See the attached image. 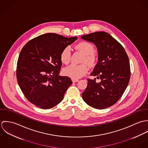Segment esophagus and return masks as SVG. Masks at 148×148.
<instances>
[{
  "label": "esophagus",
  "instance_id": "34e87169",
  "mask_svg": "<svg viewBox=\"0 0 148 148\" xmlns=\"http://www.w3.org/2000/svg\"><path fill=\"white\" fill-rule=\"evenodd\" d=\"M72 81L73 83H76V82H79V80L78 79H72Z\"/></svg>",
  "mask_w": 148,
  "mask_h": 148
}]
</instances>
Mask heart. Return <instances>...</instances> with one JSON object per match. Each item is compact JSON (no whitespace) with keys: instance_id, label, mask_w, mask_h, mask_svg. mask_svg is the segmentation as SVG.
<instances>
[{"instance_id":"b5f03b06","label":"heart","mask_w":148,"mask_h":148,"mask_svg":"<svg viewBox=\"0 0 148 148\" xmlns=\"http://www.w3.org/2000/svg\"><path fill=\"white\" fill-rule=\"evenodd\" d=\"M76 48L81 51L84 56L82 59V63L88 64L90 66H93L96 64L97 58L93 53L95 52L94 45L88 42H81L76 44ZM71 58V49L69 46L65 47L62 50L60 59L61 62L64 64H68L70 62ZM88 68L85 64L80 65L72 64L64 69V74L72 79H80L84 76L88 72Z\"/></svg>"}]
</instances>
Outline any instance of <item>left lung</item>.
I'll return each mask as SVG.
<instances>
[{
    "label": "left lung",
    "instance_id": "1",
    "mask_svg": "<svg viewBox=\"0 0 148 148\" xmlns=\"http://www.w3.org/2000/svg\"><path fill=\"white\" fill-rule=\"evenodd\" d=\"M81 38L93 42L97 48L98 63L90 76L101 80L97 83L96 78L87 79L83 99L92 107L105 109L118 101L129 84L130 68L128 56L122 45L106 32H93Z\"/></svg>",
    "mask_w": 148,
    "mask_h": 148
}]
</instances>
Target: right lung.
<instances>
[{
    "label": "right lung",
    "instance_id": "add662e5",
    "mask_svg": "<svg viewBox=\"0 0 148 148\" xmlns=\"http://www.w3.org/2000/svg\"><path fill=\"white\" fill-rule=\"evenodd\" d=\"M77 39L48 33L32 39L23 47L18 58L16 77L26 99L44 109H50L63 99L72 84L68 76L59 75L62 50Z\"/></svg>",
    "mask_w": 148,
    "mask_h": 148
}]
</instances>
